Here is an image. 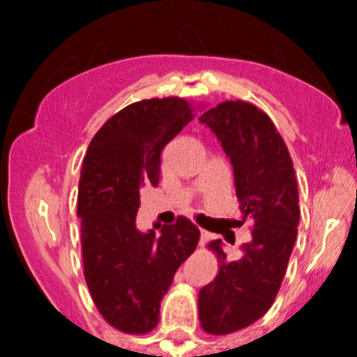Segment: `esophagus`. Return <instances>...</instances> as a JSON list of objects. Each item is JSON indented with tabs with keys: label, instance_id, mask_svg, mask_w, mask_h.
Here are the masks:
<instances>
[{
	"label": "esophagus",
	"instance_id": "esophagus-1",
	"mask_svg": "<svg viewBox=\"0 0 357 357\" xmlns=\"http://www.w3.org/2000/svg\"><path fill=\"white\" fill-rule=\"evenodd\" d=\"M208 238H211V233L205 231V229H200V243H207Z\"/></svg>",
	"mask_w": 357,
	"mask_h": 357
}]
</instances>
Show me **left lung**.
Segmentation results:
<instances>
[{"label":"left lung","mask_w":357,"mask_h":357,"mask_svg":"<svg viewBox=\"0 0 357 357\" xmlns=\"http://www.w3.org/2000/svg\"><path fill=\"white\" fill-rule=\"evenodd\" d=\"M199 121L231 162L243 221L254 228L236 259L226 257L221 240L208 245L219 273L199 291V318L207 333L226 335L257 321L275 302L297 238L298 190L287 145L257 107L222 102Z\"/></svg>","instance_id":"left-lung-1"}]
</instances>
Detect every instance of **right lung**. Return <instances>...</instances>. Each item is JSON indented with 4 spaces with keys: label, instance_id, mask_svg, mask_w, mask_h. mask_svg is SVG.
I'll use <instances>...</instances> for the list:
<instances>
[{
    "label": "right lung",
    "instance_id": "obj_1",
    "mask_svg": "<svg viewBox=\"0 0 357 357\" xmlns=\"http://www.w3.org/2000/svg\"><path fill=\"white\" fill-rule=\"evenodd\" d=\"M193 119L183 98L128 105L91 139L81 169L77 218L89 294L103 318L126 333L158 323L162 297L195 250L200 231L190 219L139 231V192L160 179L162 149Z\"/></svg>",
    "mask_w": 357,
    "mask_h": 357
}]
</instances>
